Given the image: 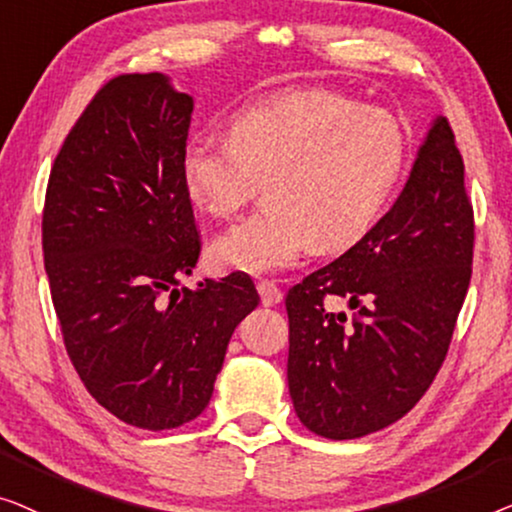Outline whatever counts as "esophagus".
I'll use <instances>...</instances> for the list:
<instances>
[{
  "label": "esophagus",
  "instance_id": "1",
  "mask_svg": "<svg viewBox=\"0 0 512 512\" xmlns=\"http://www.w3.org/2000/svg\"><path fill=\"white\" fill-rule=\"evenodd\" d=\"M257 292L262 299V306H276L283 301V290L273 280H257Z\"/></svg>",
  "mask_w": 512,
  "mask_h": 512
}]
</instances>
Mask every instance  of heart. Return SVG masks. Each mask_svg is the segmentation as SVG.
I'll use <instances>...</instances> for the list:
<instances>
[{
    "label": "heart",
    "instance_id": "b5f03b06",
    "mask_svg": "<svg viewBox=\"0 0 512 512\" xmlns=\"http://www.w3.org/2000/svg\"><path fill=\"white\" fill-rule=\"evenodd\" d=\"M408 157L406 129L378 106L331 90H290L259 99L227 122V139L201 136L181 157L185 194L229 220L266 204L211 246L215 266L280 271L308 250L343 253L364 241L397 192Z\"/></svg>",
    "mask_w": 512,
    "mask_h": 512
}]
</instances>
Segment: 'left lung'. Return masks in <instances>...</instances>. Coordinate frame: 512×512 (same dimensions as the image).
I'll return each instance as SVG.
<instances>
[{
    "instance_id": "obj_1",
    "label": "left lung",
    "mask_w": 512,
    "mask_h": 512,
    "mask_svg": "<svg viewBox=\"0 0 512 512\" xmlns=\"http://www.w3.org/2000/svg\"><path fill=\"white\" fill-rule=\"evenodd\" d=\"M473 206L445 118L373 232L287 292V383L301 424L348 441L401 420L434 383L469 292ZM341 296L355 316L336 314Z\"/></svg>"
}]
</instances>
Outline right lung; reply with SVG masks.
Returning a JSON list of instances; mask_svg holds the SVG:
<instances>
[{
    "mask_svg": "<svg viewBox=\"0 0 512 512\" xmlns=\"http://www.w3.org/2000/svg\"><path fill=\"white\" fill-rule=\"evenodd\" d=\"M192 97L162 74L97 90L50 169L41 243L64 348L99 406L139 429L204 413L234 329L255 311L248 273L181 287L201 253L181 178Z\"/></svg>",
    "mask_w": 512,
    "mask_h": 512,
    "instance_id": "right-lung-1",
    "label": "right lung"
}]
</instances>
